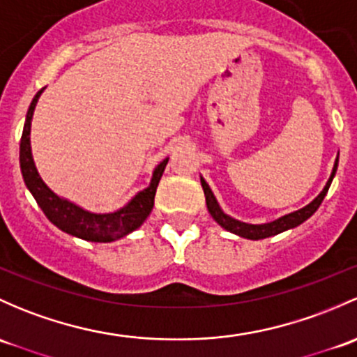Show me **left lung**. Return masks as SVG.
Wrapping results in <instances>:
<instances>
[{
  "instance_id": "1",
  "label": "left lung",
  "mask_w": 357,
  "mask_h": 357,
  "mask_svg": "<svg viewBox=\"0 0 357 357\" xmlns=\"http://www.w3.org/2000/svg\"><path fill=\"white\" fill-rule=\"evenodd\" d=\"M337 166H339V155H337L335 164H333L332 174H330L327 185H325V188L321 190V193L318 195V197L314 198L311 204H307L306 207L296 210V212L287 213V215H284V217H279L277 220H272V222H267V224H246V222H241V220H238V219H232L231 215H227V213L220 208L219 202H217V198L213 197L212 190H210L207 181H205L202 176H200V181H202V188H204V193H205L207 208H208L210 215L213 217V220H215L220 227H224L226 231L232 232V234H238V236H241V238L255 239V241H257V239H265V238H270V236L279 234V232L287 231V229L298 227L299 224H303L306 219H310V217L317 212L318 207H320L321 202H324L325 195H327L330 185H332L333 176H335V172H337Z\"/></svg>"
}]
</instances>
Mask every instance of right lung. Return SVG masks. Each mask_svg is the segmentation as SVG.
<instances>
[{"instance_id": "right-lung-1", "label": "right lung", "mask_w": 357, "mask_h": 357, "mask_svg": "<svg viewBox=\"0 0 357 357\" xmlns=\"http://www.w3.org/2000/svg\"><path fill=\"white\" fill-rule=\"evenodd\" d=\"M43 90H39L32 99V102H30L20 140V169L25 186L32 193V197L36 198L37 205L43 210L44 215L66 234L93 243H111L116 241V239L125 238L126 234L140 227L152 212L157 185L162 178L169 157L153 169L152 179H150L147 188L138 191L125 207L116 210V212L93 213L78 207L73 202L66 200V198L58 197L43 181L40 174L37 172L32 157V149H30V123H32L33 109H36V104Z\"/></svg>"}]
</instances>
